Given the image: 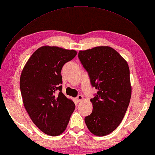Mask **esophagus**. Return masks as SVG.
I'll list each match as a JSON object with an SVG mask.
<instances>
[{"label": "esophagus", "instance_id": "34e87169", "mask_svg": "<svg viewBox=\"0 0 155 155\" xmlns=\"http://www.w3.org/2000/svg\"><path fill=\"white\" fill-rule=\"evenodd\" d=\"M83 97L82 96V95H78L77 97L76 98V100H77L78 102H80L83 100Z\"/></svg>", "mask_w": 155, "mask_h": 155}]
</instances>
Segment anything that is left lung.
I'll list each match as a JSON object with an SVG mask.
<instances>
[{"mask_svg": "<svg viewBox=\"0 0 155 155\" xmlns=\"http://www.w3.org/2000/svg\"><path fill=\"white\" fill-rule=\"evenodd\" d=\"M78 58L97 90L93 112L84 118L87 128L96 136H105L118 127L131 97L130 71L127 61L109 47L80 51Z\"/></svg>", "mask_w": 155, "mask_h": 155, "instance_id": "1", "label": "left lung"}]
</instances>
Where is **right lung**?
<instances>
[{
	"mask_svg": "<svg viewBox=\"0 0 155 155\" xmlns=\"http://www.w3.org/2000/svg\"><path fill=\"white\" fill-rule=\"evenodd\" d=\"M76 55L74 50L44 46L32 54L22 71L20 88L25 109L48 135L63 133L75 108L73 101L62 93L61 72Z\"/></svg>",
	"mask_w": 155,
	"mask_h": 155,
	"instance_id": "add662e5",
	"label": "right lung"
}]
</instances>
